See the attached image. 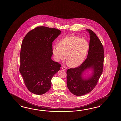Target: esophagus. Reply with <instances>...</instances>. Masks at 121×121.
Listing matches in <instances>:
<instances>
[{
  "instance_id": "34e87169",
  "label": "esophagus",
  "mask_w": 121,
  "mask_h": 121,
  "mask_svg": "<svg viewBox=\"0 0 121 121\" xmlns=\"http://www.w3.org/2000/svg\"><path fill=\"white\" fill-rule=\"evenodd\" d=\"M61 68H62V69H64V70H66V69H67V68H66L65 67V66H62V67H61Z\"/></svg>"
}]
</instances>
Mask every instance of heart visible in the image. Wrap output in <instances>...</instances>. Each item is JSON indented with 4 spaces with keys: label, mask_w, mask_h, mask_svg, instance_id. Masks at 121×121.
<instances>
[{
    "label": "heart",
    "mask_w": 121,
    "mask_h": 121,
    "mask_svg": "<svg viewBox=\"0 0 121 121\" xmlns=\"http://www.w3.org/2000/svg\"><path fill=\"white\" fill-rule=\"evenodd\" d=\"M89 49V43L86 39L68 36L61 40L59 45H54L52 52L56 61L65 60L67 55V63L77 67L84 61Z\"/></svg>",
    "instance_id": "heart-1"
}]
</instances>
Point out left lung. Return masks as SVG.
<instances>
[{
    "label": "left lung",
    "mask_w": 121,
    "mask_h": 121,
    "mask_svg": "<svg viewBox=\"0 0 121 121\" xmlns=\"http://www.w3.org/2000/svg\"><path fill=\"white\" fill-rule=\"evenodd\" d=\"M86 30L90 35L87 58L81 65L67 71V88L74 95L78 96L86 95L94 89L103 70L104 51L103 45L94 32L90 30ZM88 71L91 73L86 74Z\"/></svg>",
    "instance_id": "left-lung-1"
}]
</instances>
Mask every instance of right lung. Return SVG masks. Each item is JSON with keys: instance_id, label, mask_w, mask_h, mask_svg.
Returning a JSON list of instances; mask_svg holds the SVG:
<instances>
[{"instance_id": "add662e5", "label": "right lung", "mask_w": 121, "mask_h": 121, "mask_svg": "<svg viewBox=\"0 0 121 121\" xmlns=\"http://www.w3.org/2000/svg\"><path fill=\"white\" fill-rule=\"evenodd\" d=\"M55 28L39 26L29 32L22 41L19 71L32 93L41 95L49 90L52 78L61 65L52 59V42L61 34Z\"/></svg>"}]
</instances>
